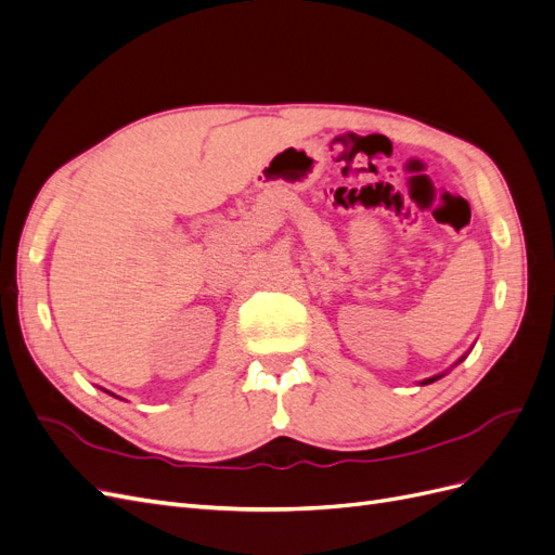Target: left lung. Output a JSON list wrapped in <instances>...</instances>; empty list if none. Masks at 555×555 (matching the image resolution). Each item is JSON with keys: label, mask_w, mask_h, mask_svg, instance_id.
Returning <instances> with one entry per match:
<instances>
[{"label": "left lung", "mask_w": 555, "mask_h": 555, "mask_svg": "<svg viewBox=\"0 0 555 555\" xmlns=\"http://www.w3.org/2000/svg\"><path fill=\"white\" fill-rule=\"evenodd\" d=\"M435 379H438V377H430V379H426L424 384H430V382H435Z\"/></svg>", "instance_id": "left-lung-1"}]
</instances>
